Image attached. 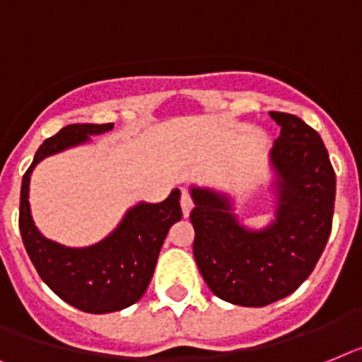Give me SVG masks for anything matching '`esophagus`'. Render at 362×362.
Masks as SVG:
<instances>
[{
  "mask_svg": "<svg viewBox=\"0 0 362 362\" xmlns=\"http://www.w3.org/2000/svg\"><path fill=\"white\" fill-rule=\"evenodd\" d=\"M180 206H182V211H184V217H187L191 211V208H193V199H191V193L187 189H182Z\"/></svg>",
  "mask_w": 362,
  "mask_h": 362,
  "instance_id": "1",
  "label": "esophagus"
}]
</instances>
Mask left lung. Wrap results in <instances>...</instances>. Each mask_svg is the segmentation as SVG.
Listing matches in <instances>:
<instances>
[{"mask_svg":"<svg viewBox=\"0 0 362 362\" xmlns=\"http://www.w3.org/2000/svg\"><path fill=\"white\" fill-rule=\"evenodd\" d=\"M281 127L272 147L279 176L276 223L261 232L241 228L228 200L191 189L193 256L211 293L245 308L289 296L311 274L333 224L335 171L317 130L300 117L270 112Z\"/></svg>","mask_w":362,"mask_h":362,"instance_id":"1","label":"left lung"}]
</instances>
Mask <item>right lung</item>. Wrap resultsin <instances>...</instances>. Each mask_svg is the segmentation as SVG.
<instances>
[{"mask_svg": "<svg viewBox=\"0 0 362 362\" xmlns=\"http://www.w3.org/2000/svg\"><path fill=\"white\" fill-rule=\"evenodd\" d=\"M114 124H68L36 151L21 180L20 232L27 254L44 284L59 298L84 313L103 315L138 302L153 278L158 254L169 228L180 221V191L160 204H138L124 215L110 238L90 248H66L40 235L29 211V178L35 165L49 154L83 144L90 134Z\"/></svg>", "mask_w": 362, "mask_h": 362, "instance_id": "obj_1", "label": "right lung"}]
</instances>
